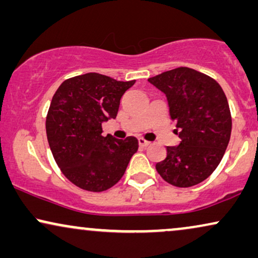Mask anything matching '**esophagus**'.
I'll use <instances>...</instances> for the list:
<instances>
[{
  "label": "esophagus",
  "mask_w": 258,
  "mask_h": 258,
  "mask_svg": "<svg viewBox=\"0 0 258 258\" xmlns=\"http://www.w3.org/2000/svg\"><path fill=\"white\" fill-rule=\"evenodd\" d=\"M138 143L140 146H143V148H146V146L150 145V142H148V140H145L144 138H139L138 139Z\"/></svg>",
  "instance_id": "1"
}]
</instances>
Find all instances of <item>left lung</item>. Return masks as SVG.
Masks as SVG:
<instances>
[{"instance_id":"left-lung-1","label":"left lung","mask_w":258,"mask_h":258,"mask_svg":"<svg viewBox=\"0 0 258 258\" xmlns=\"http://www.w3.org/2000/svg\"><path fill=\"white\" fill-rule=\"evenodd\" d=\"M148 81L167 96L181 138L177 146H167L156 170L176 187L200 183L216 170L230 142L232 119L224 90L212 77L185 67Z\"/></svg>"}]
</instances>
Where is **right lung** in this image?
Returning a JSON list of instances; mask_svg holds the SVG:
<instances>
[{"instance_id":"add662e5","label":"right lung","mask_w":258,"mask_h":258,"mask_svg":"<svg viewBox=\"0 0 258 258\" xmlns=\"http://www.w3.org/2000/svg\"><path fill=\"white\" fill-rule=\"evenodd\" d=\"M135 82L89 73L65 80L52 97L48 145L61 172L77 187L103 191L125 174L138 140L103 137L102 122L116 118L120 99Z\"/></svg>"}]
</instances>
